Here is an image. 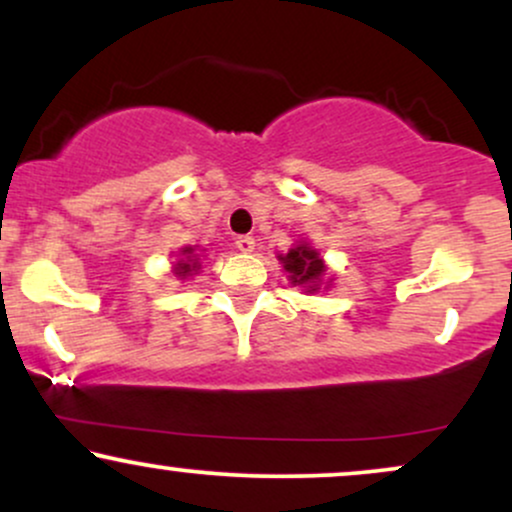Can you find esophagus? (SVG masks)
<instances>
[{
    "label": "esophagus",
    "mask_w": 512,
    "mask_h": 512,
    "mask_svg": "<svg viewBox=\"0 0 512 512\" xmlns=\"http://www.w3.org/2000/svg\"><path fill=\"white\" fill-rule=\"evenodd\" d=\"M236 248H238L240 252H252V250H255V238H252V236H240V238H236Z\"/></svg>",
    "instance_id": "1"
}]
</instances>
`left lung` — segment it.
Returning <instances> with one entry per match:
<instances>
[{
	"instance_id": "left-lung-1",
	"label": "left lung",
	"mask_w": 512,
	"mask_h": 512,
	"mask_svg": "<svg viewBox=\"0 0 512 512\" xmlns=\"http://www.w3.org/2000/svg\"><path fill=\"white\" fill-rule=\"evenodd\" d=\"M284 262V269L291 274L293 284H305L310 291L317 289L322 274H325V264H322L320 255L310 250L308 245H298V248L289 250V255L279 257Z\"/></svg>"
}]
</instances>
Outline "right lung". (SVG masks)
Segmentation results:
<instances>
[{
	"label": "right lung",
	"mask_w": 512,
	"mask_h": 512,
	"mask_svg": "<svg viewBox=\"0 0 512 512\" xmlns=\"http://www.w3.org/2000/svg\"><path fill=\"white\" fill-rule=\"evenodd\" d=\"M182 255H187V260H180V262H178V267H175V272H178V276H187V274L197 272V269H199L197 260H190L192 248H185V250H182Z\"/></svg>",
	"instance_id": "1"
}]
</instances>
